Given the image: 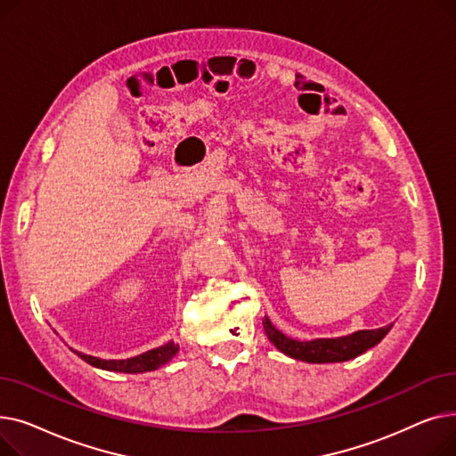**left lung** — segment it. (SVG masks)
<instances>
[{
  "label": "left lung",
  "instance_id": "8db88e82",
  "mask_svg": "<svg viewBox=\"0 0 456 456\" xmlns=\"http://www.w3.org/2000/svg\"><path fill=\"white\" fill-rule=\"evenodd\" d=\"M265 330L268 334L270 342L284 354H289L296 361L313 362V364H327V362H346L351 358L366 353L373 346H377L382 338L387 337L392 329V323L380 329L371 330H356L347 337L340 338H318L301 342L296 338L286 337L281 330H277L268 318L262 320Z\"/></svg>",
  "mask_w": 456,
  "mask_h": 456
}]
</instances>
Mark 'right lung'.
Here are the masks:
<instances>
[{"label":"right lung","instance_id":"add662e5","mask_svg":"<svg viewBox=\"0 0 456 456\" xmlns=\"http://www.w3.org/2000/svg\"><path fill=\"white\" fill-rule=\"evenodd\" d=\"M177 351H179L177 344L167 342L157 349L146 351V353H142L133 358H126V361H103V358L90 356V354H85L79 351H74V353H77L85 362H88L94 368H102L107 371H118V373H143V371L159 370L160 366L167 364L175 356Z\"/></svg>","mask_w":456,"mask_h":456}]
</instances>
